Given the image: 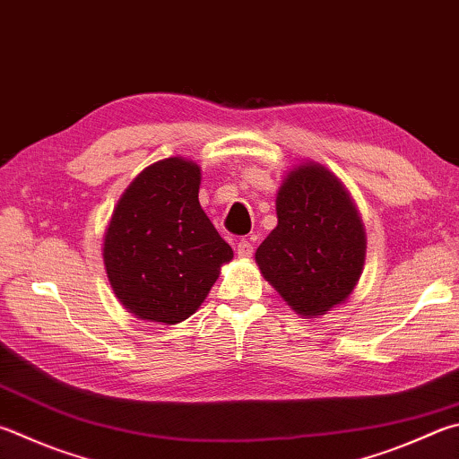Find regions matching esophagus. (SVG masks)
I'll return each mask as SVG.
<instances>
[{"label": "esophagus", "mask_w": 459, "mask_h": 459, "mask_svg": "<svg viewBox=\"0 0 459 459\" xmlns=\"http://www.w3.org/2000/svg\"><path fill=\"white\" fill-rule=\"evenodd\" d=\"M237 253H238V256H240V258H248V256H253V253H255V247H253L251 240H247V238L238 240V243H237Z\"/></svg>", "instance_id": "esophagus-1"}]
</instances>
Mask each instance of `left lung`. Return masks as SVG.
I'll list each match as a JSON object with an SVG mask.
<instances>
[{"label":"left lung","instance_id":"1","mask_svg":"<svg viewBox=\"0 0 459 459\" xmlns=\"http://www.w3.org/2000/svg\"><path fill=\"white\" fill-rule=\"evenodd\" d=\"M277 227L256 248L263 277L303 316H319L353 293L365 264V229L335 174L299 164L277 193Z\"/></svg>","mask_w":459,"mask_h":459}]
</instances>
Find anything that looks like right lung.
<instances>
[{"mask_svg":"<svg viewBox=\"0 0 459 459\" xmlns=\"http://www.w3.org/2000/svg\"><path fill=\"white\" fill-rule=\"evenodd\" d=\"M198 164L164 158L140 172L114 208L104 266L114 295L138 319H188L232 258L198 203Z\"/></svg>","mask_w":459,"mask_h":459,"instance_id":"add662e5","label":"right lung"}]
</instances>
